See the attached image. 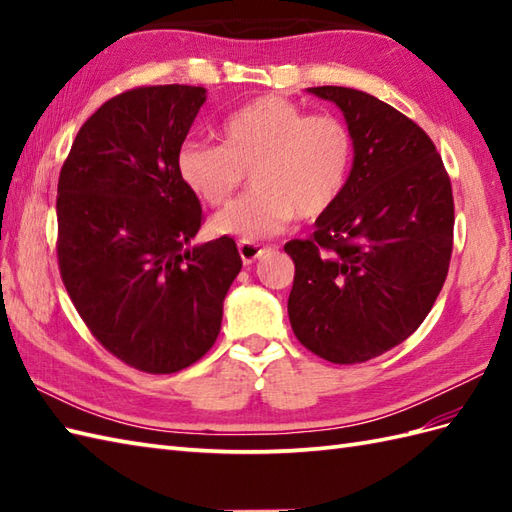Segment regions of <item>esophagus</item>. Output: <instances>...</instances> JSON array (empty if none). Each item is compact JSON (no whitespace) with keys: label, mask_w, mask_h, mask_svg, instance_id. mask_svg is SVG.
Masks as SVG:
<instances>
[{"label":"esophagus","mask_w":512,"mask_h":512,"mask_svg":"<svg viewBox=\"0 0 512 512\" xmlns=\"http://www.w3.org/2000/svg\"><path fill=\"white\" fill-rule=\"evenodd\" d=\"M237 248H239V257H242V262H244L246 266L257 262L259 257H262L264 253H268V250H270L268 246L255 244V242H239Z\"/></svg>","instance_id":"34e87169"}]
</instances>
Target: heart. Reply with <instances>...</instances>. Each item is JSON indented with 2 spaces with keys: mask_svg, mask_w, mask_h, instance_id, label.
I'll return each mask as SVG.
<instances>
[{
  "mask_svg": "<svg viewBox=\"0 0 512 512\" xmlns=\"http://www.w3.org/2000/svg\"><path fill=\"white\" fill-rule=\"evenodd\" d=\"M220 138L222 143L184 140L176 171L209 206L231 200L250 171L255 191L213 217L215 233L242 242L281 233L295 215L312 220L328 213L352 176L350 127L330 114L310 116L281 96H262L228 114Z\"/></svg>",
  "mask_w": 512,
  "mask_h": 512,
  "instance_id": "heart-1",
  "label": "heart"
}]
</instances>
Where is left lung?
Here are the masks:
<instances>
[{
    "label": "left lung",
    "mask_w": 512,
    "mask_h": 512,
    "mask_svg": "<svg viewBox=\"0 0 512 512\" xmlns=\"http://www.w3.org/2000/svg\"><path fill=\"white\" fill-rule=\"evenodd\" d=\"M354 136L343 195L310 239L284 246L295 262L288 317L297 339L330 363L385 354L436 303L453 250V193L436 145L376 96L321 85Z\"/></svg>",
    "instance_id": "obj_1"
}]
</instances>
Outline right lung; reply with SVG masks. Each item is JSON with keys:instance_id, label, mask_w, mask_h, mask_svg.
I'll list each match as a JSON object with an SVG mask.
<instances>
[{"instance_id": "right-lung-1", "label": "right lung", "mask_w": 512, "mask_h": 512, "mask_svg": "<svg viewBox=\"0 0 512 512\" xmlns=\"http://www.w3.org/2000/svg\"><path fill=\"white\" fill-rule=\"evenodd\" d=\"M204 101V88L178 83L114 96L83 123L59 176L65 290L105 350L149 374L211 350L242 270L228 235L191 244L202 209L176 154Z\"/></svg>"}]
</instances>
